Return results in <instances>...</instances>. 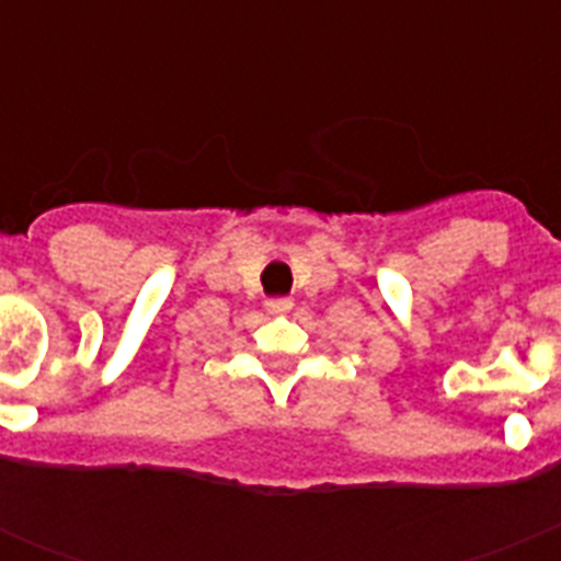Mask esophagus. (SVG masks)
Here are the masks:
<instances>
[{"mask_svg":"<svg viewBox=\"0 0 561 561\" xmlns=\"http://www.w3.org/2000/svg\"><path fill=\"white\" fill-rule=\"evenodd\" d=\"M266 309H270L272 314H286V311L291 309V300L289 297H275V300H266Z\"/></svg>","mask_w":561,"mask_h":561,"instance_id":"esophagus-1","label":"esophagus"}]
</instances>
